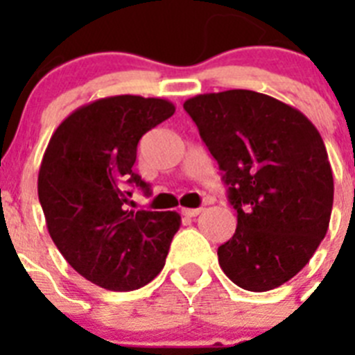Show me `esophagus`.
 I'll list each match as a JSON object with an SVG mask.
<instances>
[{
	"instance_id": "esophagus-1",
	"label": "esophagus",
	"mask_w": 355,
	"mask_h": 355,
	"mask_svg": "<svg viewBox=\"0 0 355 355\" xmlns=\"http://www.w3.org/2000/svg\"><path fill=\"white\" fill-rule=\"evenodd\" d=\"M181 211H183V215H187V216H197L205 211V208H183Z\"/></svg>"
}]
</instances>
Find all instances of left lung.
<instances>
[{
	"instance_id": "obj_1",
	"label": "left lung",
	"mask_w": 355,
	"mask_h": 355,
	"mask_svg": "<svg viewBox=\"0 0 355 355\" xmlns=\"http://www.w3.org/2000/svg\"><path fill=\"white\" fill-rule=\"evenodd\" d=\"M183 108L222 171L236 231L216 250L224 274L268 291L309 263L331 220L324 140L299 110L254 90L200 94Z\"/></svg>"
}]
</instances>
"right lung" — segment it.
I'll list each match as a JSON object with an SVG mask.
<instances>
[{"instance_id":"add662e5","label":"right lung","mask_w":355,"mask_h":355,"mask_svg":"<svg viewBox=\"0 0 355 355\" xmlns=\"http://www.w3.org/2000/svg\"><path fill=\"white\" fill-rule=\"evenodd\" d=\"M175 112L167 99L112 96L56 128L39 171V200L65 261L112 291L139 290L162 272L181 225L175 211H133L126 184L149 192L133 165L149 130Z\"/></svg>"}]
</instances>
